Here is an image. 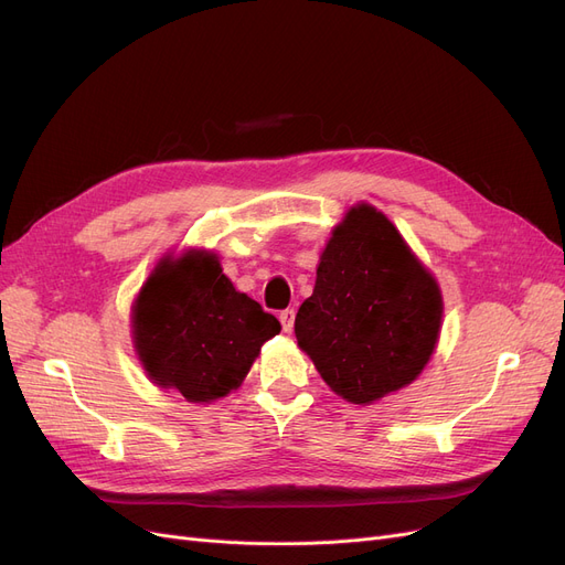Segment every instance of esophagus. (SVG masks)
<instances>
[{
  "label": "esophagus",
  "mask_w": 565,
  "mask_h": 565,
  "mask_svg": "<svg viewBox=\"0 0 565 565\" xmlns=\"http://www.w3.org/2000/svg\"><path fill=\"white\" fill-rule=\"evenodd\" d=\"M279 321H281L284 332H290V330H294V323H296V311L294 309H284L281 315H279Z\"/></svg>",
  "instance_id": "1"
}]
</instances>
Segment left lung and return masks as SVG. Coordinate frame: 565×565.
<instances>
[{"instance_id": "obj_1", "label": "left lung", "mask_w": 565, "mask_h": 565, "mask_svg": "<svg viewBox=\"0 0 565 565\" xmlns=\"http://www.w3.org/2000/svg\"><path fill=\"white\" fill-rule=\"evenodd\" d=\"M443 296L395 225L370 204L332 230L298 309V347L323 382L370 405L419 377L440 338Z\"/></svg>"}]
</instances>
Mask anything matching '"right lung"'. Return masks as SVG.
I'll use <instances>...</instances> for the list:
<instances>
[{
  "instance_id": "right-lung-1",
  "label": "right lung",
  "mask_w": 565,
  "mask_h": 565,
  "mask_svg": "<svg viewBox=\"0 0 565 565\" xmlns=\"http://www.w3.org/2000/svg\"><path fill=\"white\" fill-rule=\"evenodd\" d=\"M279 321L235 290L216 254L162 258L132 307L139 361L153 384L212 403L237 388Z\"/></svg>"
}]
</instances>
